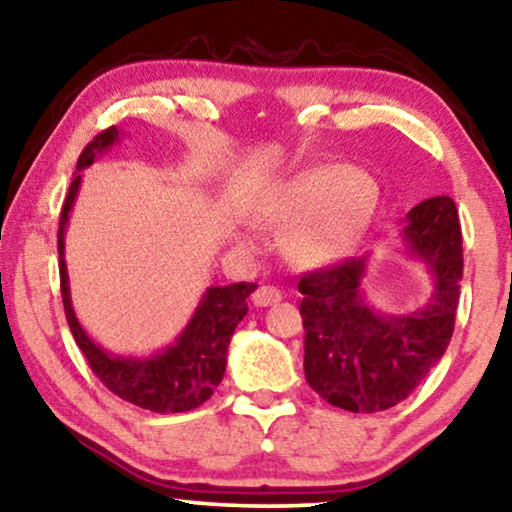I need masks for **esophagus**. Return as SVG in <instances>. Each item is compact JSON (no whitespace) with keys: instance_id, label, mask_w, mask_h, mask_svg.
<instances>
[{"instance_id":"34e87169","label":"esophagus","mask_w":512,"mask_h":512,"mask_svg":"<svg viewBox=\"0 0 512 512\" xmlns=\"http://www.w3.org/2000/svg\"><path fill=\"white\" fill-rule=\"evenodd\" d=\"M251 300H254L256 307L275 305L282 300V291L275 289V286H258V289L254 291V296H251Z\"/></svg>"}]
</instances>
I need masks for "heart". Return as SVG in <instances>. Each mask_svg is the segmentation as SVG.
<instances>
[{"instance_id":"1","label":"heart","mask_w":512,"mask_h":512,"mask_svg":"<svg viewBox=\"0 0 512 512\" xmlns=\"http://www.w3.org/2000/svg\"><path fill=\"white\" fill-rule=\"evenodd\" d=\"M375 179L359 167L319 165L261 195L254 219L265 228L289 230L286 256L298 268L319 270L354 254L373 226Z\"/></svg>"}]
</instances>
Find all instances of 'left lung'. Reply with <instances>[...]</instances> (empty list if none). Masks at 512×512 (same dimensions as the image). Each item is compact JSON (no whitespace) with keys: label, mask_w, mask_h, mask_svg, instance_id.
Instances as JSON below:
<instances>
[{"label":"left lung","mask_w":512,"mask_h":512,"mask_svg":"<svg viewBox=\"0 0 512 512\" xmlns=\"http://www.w3.org/2000/svg\"><path fill=\"white\" fill-rule=\"evenodd\" d=\"M401 240L433 282L419 310L389 314L370 303L363 289L370 254L310 272L298 282L305 380L335 408H394L419 387L450 345L464 275L459 214L450 195L412 207Z\"/></svg>","instance_id":"obj_1"}]
</instances>
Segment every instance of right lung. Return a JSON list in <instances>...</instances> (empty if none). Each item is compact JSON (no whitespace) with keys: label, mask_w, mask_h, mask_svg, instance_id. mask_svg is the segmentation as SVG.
<instances>
[{"label":"right lung","mask_w":512,"mask_h":512,"mask_svg":"<svg viewBox=\"0 0 512 512\" xmlns=\"http://www.w3.org/2000/svg\"><path fill=\"white\" fill-rule=\"evenodd\" d=\"M121 142L118 128H109L97 135L81 151L72 186L62 205L58 254H60V291L65 303L67 324L72 328L76 345L86 356L93 373L100 377L104 387L121 396L123 401L135 403L139 408L160 412H188L198 408L214 394L226 373L228 345L235 328L247 317V298L256 291V284H230L209 286L202 293L198 307L188 319L172 345H167L149 356H123L111 354L86 333L81 321L76 319L72 296H69V275L65 263V233L67 221L81 188V172L107 156Z\"/></svg>","instance_id":"add662e5"}]
</instances>
